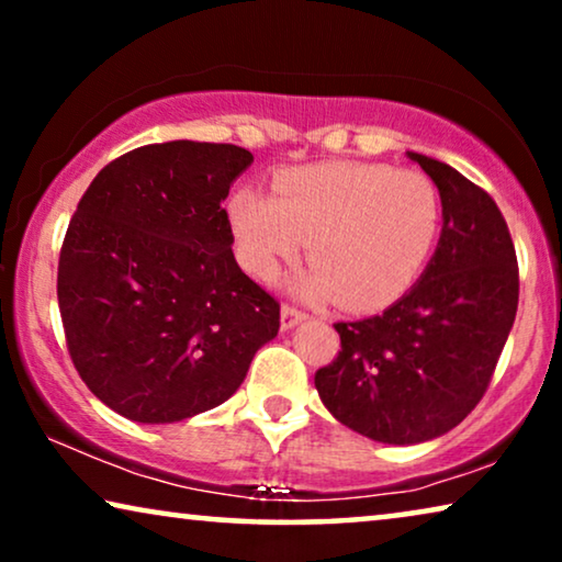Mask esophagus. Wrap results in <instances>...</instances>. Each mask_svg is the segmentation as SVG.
<instances>
[{"instance_id":"obj_1","label":"esophagus","mask_w":562,"mask_h":562,"mask_svg":"<svg viewBox=\"0 0 562 562\" xmlns=\"http://www.w3.org/2000/svg\"><path fill=\"white\" fill-rule=\"evenodd\" d=\"M306 317H310V314L299 310V306H294V304H283V310H281V327H283V329H291V327H296L299 322L306 319Z\"/></svg>"}]
</instances>
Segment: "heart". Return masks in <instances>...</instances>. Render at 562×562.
Here are the masks:
<instances>
[{
  "label": "heart",
  "instance_id": "obj_1",
  "mask_svg": "<svg viewBox=\"0 0 562 562\" xmlns=\"http://www.w3.org/2000/svg\"><path fill=\"white\" fill-rule=\"evenodd\" d=\"M243 266L276 281L310 243L306 294L350 312H379L412 291L442 229L427 173L386 164H319L276 176L273 196L240 189L229 202Z\"/></svg>",
  "mask_w": 562,
  "mask_h": 562
}]
</instances>
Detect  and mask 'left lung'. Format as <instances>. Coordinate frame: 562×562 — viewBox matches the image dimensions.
I'll list each match as a JSON object with an SVG mask.
<instances>
[{
    "label": "left lung",
    "mask_w": 562,
    "mask_h": 562,
    "mask_svg": "<svg viewBox=\"0 0 562 562\" xmlns=\"http://www.w3.org/2000/svg\"><path fill=\"white\" fill-rule=\"evenodd\" d=\"M409 158L442 199L435 256L386 312L337 322V358L314 373L337 422L389 445L435 440L475 409L519 304L517 252L494 199L442 160Z\"/></svg>",
    "instance_id": "1"
}]
</instances>
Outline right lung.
I'll list each match as a JSON object with an SVG mask.
<instances>
[{"mask_svg":"<svg viewBox=\"0 0 562 562\" xmlns=\"http://www.w3.org/2000/svg\"><path fill=\"white\" fill-rule=\"evenodd\" d=\"M229 143L143 145L83 191L58 258L68 356L99 402L143 425L214 409L240 389L281 306L233 256Z\"/></svg>","mask_w":562,"mask_h":562,"instance_id":"add662e5","label":"right lung"}]
</instances>
